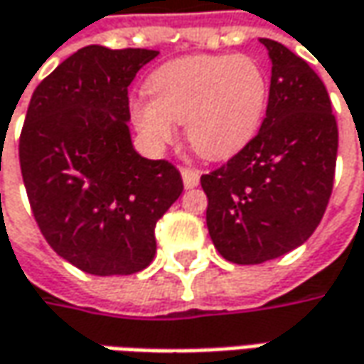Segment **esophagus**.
Returning <instances> with one entry per match:
<instances>
[{"instance_id":"esophagus-1","label":"esophagus","mask_w":364,"mask_h":364,"mask_svg":"<svg viewBox=\"0 0 364 364\" xmlns=\"http://www.w3.org/2000/svg\"><path fill=\"white\" fill-rule=\"evenodd\" d=\"M181 175H183V185H185V189H193V187L199 185V171L197 169L183 167Z\"/></svg>"}]
</instances>
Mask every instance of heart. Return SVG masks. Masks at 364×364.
Instances as JSON below:
<instances>
[{
    "label": "heart",
    "instance_id": "obj_1",
    "mask_svg": "<svg viewBox=\"0 0 364 364\" xmlns=\"http://www.w3.org/2000/svg\"><path fill=\"white\" fill-rule=\"evenodd\" d=\"M151 95L132 105V120L151 146L185 139L199 157L228 159L252 141L268 107L269 82L250 56H185L163 64L149 80Z\"/></svg>",
    "mask_w": 364,
    "mask_h": 364
}]
</instances>
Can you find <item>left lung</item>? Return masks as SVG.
I'll use <instances>...</instances> for the list:
<instances>
[{
    "mask_svg": "<svg viewBox=\"0 0 364 364\" xmlns=\"http://www.w3.org/2000/svg\"><path fill=\"white\" fill-rule=\"evenodd\" d=\"M266 119L228 163L201 175L207 230L233 264H262L302 245L318 228L334 183L338 127L331 96L306 60L268 38Z\"/></svg>",
    "mask_w": 364,
    "mask_h": 364,
    "instance_id": "8db88e82",
    "label": "left lung"
}]
</instances>
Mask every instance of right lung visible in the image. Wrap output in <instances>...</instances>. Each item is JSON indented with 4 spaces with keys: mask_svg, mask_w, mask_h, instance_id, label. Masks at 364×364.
I'll list each match as a JSON object with an SVG mask.
<instances>
[{
    "mask_svg": "<svg viewBox=\"0 0 364 364\" xmlns=\"http://www.w3.org/2000/svg\"><path fill=\"white\" fill-rule=\"evenodd\" d=\"M155 50L86 46L33 90L19 167L50 247L95 276H129L157 252L155 225L183 191L179 169L141 157L127 120L129 84Z\"/></svg>",
    "mask_w": 364,
    "mask_h": 364,
    "instance_id": "obj_1",
    "label": "right lung"
}]
</instances>
